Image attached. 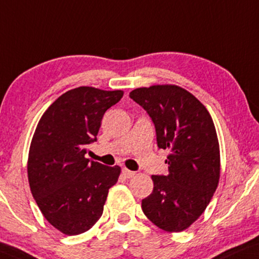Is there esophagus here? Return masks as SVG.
I'll use <instances>...</instances> for the list:
<instances>
[{
    "label": "esophagus",
    "mask_w": 259,
    "mask_h": 259,
    "mask_svg": "<svg viewBox=\"0 0 259 259\" xmlns=\"http://www.w3.org/2000/svg\"><path fill=\"white\" fill-rule=\"evenodd\" d=\"M122 174L124 175V178H127V179H130V178H132V177H135V171H132V170H130V169H127V168H123L122 169Z\"/></svg>",
    "instance_id": "obj_1"
}]
</instances>
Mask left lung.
Returning a JSON list of instances; mask_svg holds the SVG:
<instances>
[{
  "instance_id": "obj_1",
  "label": "left lung",
  "mask_w": 259,
  "mask_h": 259,
  "mask_svg": "<svg viewBox=\"0 0 259 259\" xmlns=\"http://www.w3.org/2000/svg\"><path fill=\"white\" fill-rule=\"evenodd\" d=\"M130 97L151 117L158 149H168V173L152 175L154 190L142 200L158 228L181 232L204 212L220 179V148L206 108L175 85L136 89Z\"/></svg>"
}]
</instances>
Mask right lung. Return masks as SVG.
Returning a JSON list of instances; mask_svg holds the SVG:
<instances>
[{"label":"right lung","mask_w":259,"mask_h":259,"mask_svg":"<svg viewBox=\"0 0 259 259\" xmlns=\"http://www.w3.org/2000/svg\"><path fill=\"white\" fill-rule=\"evenodd\" d=\"M123 92L81 86L67 91L40 117L28 154V183L50 225L67 235L89 231L103 213L120 167L85 158L102 117Z\"/></svg>","instance_id":"1"}]
</instances>
